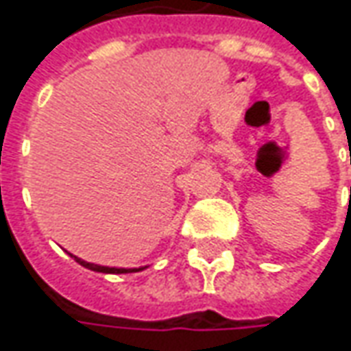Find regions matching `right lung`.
Segmentation results:
<instances>
[{
	"label": "right lung",
	"instance_id": "obj_1",
	"mask_svg": "<svg viewBox=\"0 0 351 351\" xmlns=\"http://www.w3.org/2000/svg\"><path fill=\"white\" fill-rule=\"evenodd\" d=\"M70 257H74V261L76 263H80L86 269H90V271H96V273H108V275H123V273H137V271H143L149 265L145 267H106V265H96V263H88L84 259H80V257H76V255H72L69 253Z\"/></svg>",
	"mask_w": 351,
	"mask_h": 351
}]
</instances>
